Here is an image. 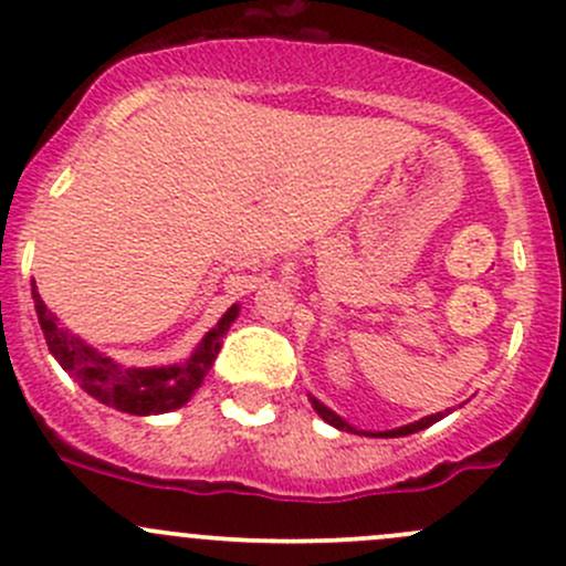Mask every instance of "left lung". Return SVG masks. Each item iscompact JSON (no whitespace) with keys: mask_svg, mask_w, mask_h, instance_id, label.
Wrapping results in <instances>:
<instances>
[{"mask_svg":"<svg viewBox=\"0 0 566 566\" xmlns=\"http://www.w3.org/2000/svg\"><path fill=\"white\" fill-rule=\"evenodd\" d=\"M312 399V405H315V410L319 413V419L323 421H328L331 427H336V430H347V432H356V427H350L347 424L345 419H339V416L334 413V410L331 408H325L323 402H319V399H315V397H310ZM449 413V410H447ZM447 413H432V416H424V419L421 421H413V424H405V427H397V430H386V432H364V436H375V438H399V436H410V432H419V430H424V427H430V424H436V421H441L443 416Z\"/></svg>","mask_w":566,"mask_h":566,"instance_id":"1","label":"left lung"}]
</instances>
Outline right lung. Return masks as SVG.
<instances>
[{
  "instance_id": "add662e5",
  "label": "right lung",
  "mask_w": 566,
  "mask_h": 566,
  "mask_svg": "<svg viewBox=\"0 0 566 566\" xmlns=\"http://www.w3.org/2000/svg\"><path fill=\"white\" fill-rule=\"evenodd\" d=\"M32 298H35V312L40 328H43L45 345H49L51 356L60 361V367L90 397L108 405V408H117L123 413L134 416L169 413V410L186 405L191 394L202 386L205 375L210 373L216 356H219L221 339H224V334L238 317V306L227 310V315L216 323L213 331H208V336L199 342V347L186 364L153 369H125L114 364L112 358H106L104 353L84 345L67 328H62L56 317L45 310L35 282H32Z\"/></svg>"
}]
</instances>
